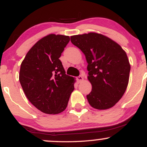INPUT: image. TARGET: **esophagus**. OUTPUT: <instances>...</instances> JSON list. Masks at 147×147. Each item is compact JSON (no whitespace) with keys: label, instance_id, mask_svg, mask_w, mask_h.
Instances as JSON below:
<instances>
[{"label":"esophagus","instance_id":"34e87169","mask_svg":"<svg viewBox=\"0 0 147 147\" xmlns=\"http://www.w3.org/2000/svg\"><path fill=\"white\" fill-rule=\"evenodd\" d=\"M77 82H78L79 83H80V82H82V81L84 80V78L82 76H79V77H77Z\"/></svg>","mask_w":147,"mask_h":147}]
</instances>
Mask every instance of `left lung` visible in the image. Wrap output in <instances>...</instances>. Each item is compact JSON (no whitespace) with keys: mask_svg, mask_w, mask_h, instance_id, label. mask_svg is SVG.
Segmentation results:
<instances>
[{"mask_svg":"<svg viewBox=\"0 0 147 147\" xmlns=\"http://www.w3.org/2000/svg\"><path fill=\"white\" fill-rule=\"evenodd\" d=\"M70 41L86 59L88 79L92 85L86 96L89 104L99 110L114 106L129 84L131 65L125 51L110 38L95 32L74 35Z\"/></svg>","mask_w":147,"mask_h":147,"instance_id":"obj_1","label":"left lung"}]
</instances>
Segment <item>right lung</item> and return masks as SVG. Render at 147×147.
Masks as SVG:
<instances>
[{
	"instance_id": "right-lung-1",
	"label": "right lung",
	"mask_w": 147,
	"mask_h": 147,
	"mask_svg": "<svg viewBox=\"0 0 147 147\" xmlns=\"http://www.w3.org/2000/svg\"><path fill=\"white\" fill-rule=\"evenodd\" d=\"M69 41L68 36L47 35L32 47L21 63L22 88L28 100L44 113L63 112L75 89V78L65 75L59 59Z\"/></svg>"
}]
</instances>
